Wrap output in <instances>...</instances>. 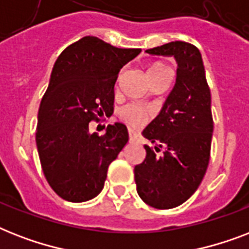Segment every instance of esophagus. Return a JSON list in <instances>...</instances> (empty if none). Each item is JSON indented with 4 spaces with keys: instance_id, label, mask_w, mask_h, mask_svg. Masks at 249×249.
<instances>
[{
    "instance_id": "34e87169",
    "label": "esophagus",
    "mask_w": 249,
    "mask_h": 249,
    "mask_svg": "<svg viewBox=\"0 0 249 249\" xmlns=\"http://www.w3.org/2000/svg\"><path fill=\"white\" fill-rule=\"evenodd\" d=\"M136 141V134L132 129H129V142H134Z\"/></svg>"
}]
</instances>
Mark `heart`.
<instances>
[{
  "mask_svg": "<svg viewBox=\"0 0 249 249\" xmlns=\"http://www.w3.org/2000/svg\"><path fill=\"white\" fill-rule=\"evenodd\" d=\"M165 72H169V70H168V67H166L165 64L159 63V62L150 64L147 68L148 80L155 79V77L163 75ZM121 116H123V120H124L129 126H132V128L134 129H138L141 128V126H143V125L147 123L150 116H151V113L148 112L147 109L142 108V107L129 106V107H126V108L123 111Z\"/></svg>",
  "mask_w": 249,
  "mask_h": 249,
  "instance_id": "b5f03b06",
  "label": "heart"
}]
</instances>
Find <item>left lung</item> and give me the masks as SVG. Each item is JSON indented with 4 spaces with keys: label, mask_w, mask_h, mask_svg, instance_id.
Wrapping results in <instances>:
<instances>
[{
    "label": "left lung",
    "mask_w": 249,
    "mask_h": 249,
    "mask_svg": "<svg viewBox=\"0 0 249 249\" xmlns=\"http://www.w3.org/2000/svg\"><path fill=\"white\" fill-rule=\"evenodd\" d=\"M146 53L173 56L177 76L159 115L142 132L155 151L164 147L163 155L158 157L146 144V159L134 166V179L146 204L170 209L196 191L207 172L213 133L211 90L201 54L194 45L174 41Z\"/></svg>",
    "instance_id": "1"
}]
</instances>
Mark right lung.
<instances>
[{
  "instance_id": "add662e5",
  "label": "right lung",
  "mask_w": 249,
  "mask_h": 249,
  "mask_svg": "<svg viewBox=\"0 0 249 249\" xmlns=\"http://www.w3.org/2000/svg\"><path fill=\"white\" fill-rule=\"evenodd\" d=\"M140 53L86 36L58 56L38 109L36 144L49 185L64 200L97 196L108 165L128 142L124 124L108 125L98 136L89 123L112 115L117 75Z\"/></svg>"
}]
</instances>
